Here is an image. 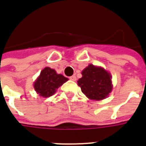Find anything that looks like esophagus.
Listing matches in <instances>:
<instances>
[{
  "label": "esophagus",
  "mask_w": 146,
  "mask_h": 146,
  "mask_svg": "<svg viewBox=\"0 0 146 146\" xmlns=\"http://www.w3.org/2000/svg\"><path fill=\"white\" fill-rule=\"evenodd\" d=\"M70 79L71 80H73V81H76V76H70Z\"/></svg>",
  "instance_id": "34e87169"
}]
</instances>
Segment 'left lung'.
<instances>
[{
	"instance_id": "8db88e82",
	"label": "left lung",
	"mask_w": 146,
	"mask_h": 146,
	"mask_svg": "<svg viewBox=\"0 0 146 146\" xmlns=\"http://www.w3.org/2000/svg\"><path fill=\"white\" fill-rule=\"evenodd\" d=\"M77 81L81 92L91 100L100 101L107 98L113 90L112 76L101 66L90 64L83 70Z\"/></svg>"
}]
</instances>
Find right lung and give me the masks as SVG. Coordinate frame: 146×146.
<instances>
[{
  "mask_svg": "<svg viewBox=\"0 0 146 146\" xmlns=\"http://www.w3.org/2000/svg\"><path fill=\"white\" fill-rule=\"evenodd\" d=\"M67 80L68 78L57 73L54 70L45 67L33 83V88L40 96L48 98L54 95L57 89Z\"/></svg>",
  "mask_w": 146,
  "mask_h": 146,
  "instance_id": "1",
  "label": "right lung"
}]
</instances>
